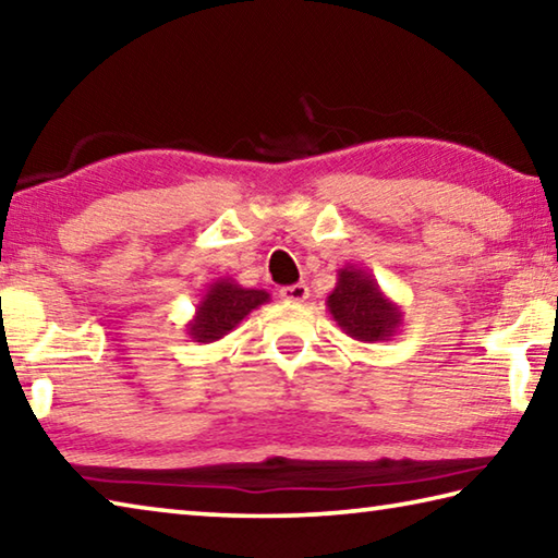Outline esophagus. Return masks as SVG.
<instances>
[{
    "mask_svg": "<svg viewBox=\"0 0 558 558\" xmlns=\"http://www.w3.org/2000/svg\"><path fill=\"white\" fill-rule=\"evenodd\" d=\"M280 298L288 302H305L310 298V288L305 286V282H295V286L280 288Z\"/></svg>",
    "mask_w": 558,
    "mask_h": 558,
    "instance_id": "esophagus-1",
    "label": "esophagus"
}]
</instances>
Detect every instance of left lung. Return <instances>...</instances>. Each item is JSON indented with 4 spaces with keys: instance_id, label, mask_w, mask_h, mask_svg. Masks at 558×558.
Masks as SVG:
<instances>
[{
    "instance_id": "obj_1",
    "label": "left lung",
    "mask_w": 558,
    "mask_h": 558,
    "mask_svg": "<svg viewBox=\"0 0 558 558\" xmlns=\"http://www.w3.org/2000/svg\"><path fill=\"white\" fill-rule=\"evenodd\" d=\"M327 310L347 337L356 342H389L403 325V313L379 288V282L356 266L337 270V286L327 295Z\"/></svg>"
}]
</instances>
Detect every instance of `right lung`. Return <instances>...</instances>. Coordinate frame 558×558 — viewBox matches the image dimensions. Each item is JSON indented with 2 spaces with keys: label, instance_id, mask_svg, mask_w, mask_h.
Wrapping results in <instances>:
<instances>
[{
  "label": "right lung",
  "instance_id": "right-lung-1",
  "mask_svg": "<svg viewBox=\"0 0 558 558\" xmlns=\"http://www.w3.org/2000/svg\"><path fill=\"white\" fill-rule=\"evenodd\" d=\"M268 300L266 290L243 288L233 278L214 280L196 305L194 317L186 323V335L202 344L219 342L241 325L245 315L266 305Z\"/></svg>",
  "mask_w": 558,
  "mask_h": 558
}]
</instances>
